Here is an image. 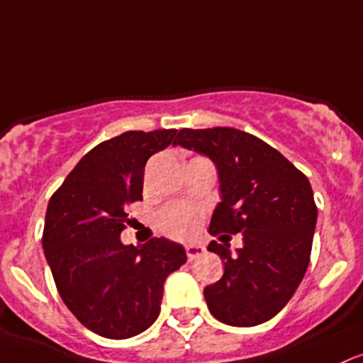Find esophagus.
<instances>
[{"instance_id": "esophagus-1", "label": "esophagus", "mask_w": 363, "mask_h": 363, "mask_svg": "<svg viewBox=\"0 0 363 363\" xmlns=\"http://www.w3.org/2000/svg\"><path fill=\"white\" fill-rule=\"evenodd\" d=\"M205 252V248H203L201 245H196V242H191V245H186V255H188V260H194L196 257H200V255Z\"/></svg>"}]
</instances>
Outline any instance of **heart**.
<instances>
[{
	"label": "heart",
	"mask_w": 363,
	"mask_h": 363,
	"mask_svg": "<svg viewBox=\"0 0 363 363\" xmlns=\"http://www.w3.org/2000/svg\"><path fill=\"white\" fill-rule=\"evenodd\" d=\"M200 217L201 210L198 206L189 205V203L174 201L169 203L158 213V225L167 236L184 240V238H191L196 233Z\"/></svg>",
	"instance_id": "obj_1"
}]
</instances>
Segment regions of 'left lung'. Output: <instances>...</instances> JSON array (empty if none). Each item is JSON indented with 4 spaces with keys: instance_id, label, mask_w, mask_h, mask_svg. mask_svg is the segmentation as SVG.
<instances>
[{
    "instance_id": "left-lung-1",
    "label": "left lung",
    "mask_w": 363,
    "mask_h": 363,
    "mask_svg": "<svg viewBox=\"0 0 363 363\" xmlns=\"http://www.w3.org/2000/svg\"><path fill=\"white\" fill-rule=\"evenodd\" d=\"M175 146L215 163L220 198L210 234L242 233V248L212 241L224 276L206 286L217 320L252 328L277 315L300 286L312 253L317 206L308 179L265 141L233 127L181 129Z\"/></svg>"
}]
</instances>
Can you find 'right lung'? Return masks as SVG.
Returning a JSON list of instances; mask_svg holds the SVG:
<instances>
[{
	"label": "right lung",
	"instance_id": "right-lung-1",
	"mask_svg": "<svg viewBox=\"0 0 363 363\" xmlns=\"http://www.w3.org/2000/svg\"><path fill=\"white\" fill-rule=\"evenodd\" d=\"M175 129L129 130L81 158L48 203L43 250L67 308L82 325L125 340L157 320L167 277L186 264L165 238L125 246L127 206L143 200L145 165Z\"/></svg>",
	"mask_w": 363,
	"mask_h": 363
}]
</instances>
